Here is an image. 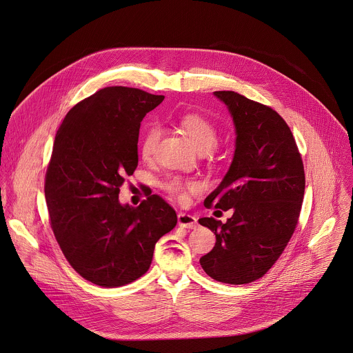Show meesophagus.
<instances>
[{"label":"esophagus","mask_w":353,"mask_h":353,"mask_svg":"<svg viewBox=\"0 0 353 353\" xmlns=\"http://www.w3.org/2000/svg\"><path fill=\"white\" fill-rule=\"evenodd\" d=\"M177 221H179V225L180 227H184V228H196L198 227V220L196 217L191 216V214H187V213H179L177 216Z\"/></svg>","instance_id":"1"}]
</instances>
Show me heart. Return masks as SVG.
Instances as JSON below:
<instances>
[{
    "label": "heart",
    "mask_w": 353,
    "mask_h": 353,
    "mask_svg": "<svg viewBox=\"0 0 353 353\" xmlns=\"http://www.w3.org/2000/svg\"><path fill=\"white\" fill-rule=\"evenodd\" d=\"M179 125L199 151H202V150L210 151L212 148L216 147L217 140H219L217 129L208 118H205L199 114L188 112L179 118ZM161 134H162V130L158 125H150L145 128L143 137H141V143H140V151L144 158L152 157V154L155 152V150L158 147ZM166 188L177 196H183L185 190H196L198 184L196 183H184L180 179H172L168 183Z\"/></svg>",
    "instance_id": "heart-1"
}]
</instances>
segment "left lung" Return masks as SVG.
<instances>
[{
  "label": "left lung",
  "mask_w": 353,
  "mask_h": 353,
  "mask_svg": "<svg viewBox=\"0 0 353 353\" xmlns=\"http://www.w3.org/2000/svg\"><path fill=\"white\" fill-rule=\"evenodd\" d=\"M214 96L234 121L235 152L203 203L234 213L227 223L199 219L216 235L213 250L199 263L217 282L245 285L267 274L294 232L305 191L304 165L290 128L275 110L232 90Z\"/></svg>",
  "instance_id": "1"
}]
</instances>
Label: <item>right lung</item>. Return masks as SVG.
Instances as JSON below:
<instances>
[{
    "label": "right lung",
    "mask_w": 353,
    "mask_h": 353,
    "mask_svg": "<svg viewBox=\"0 0 353 353\" xmlns=\"http://www.w3.org/2000/svg\"><path fill=\"white\" fill-rule=\"evenodd\" d=\"M165 96L108 86L75 104L63 119L45 177L54 238L70 265L101 288L144 275L155 243L177 224L161 196L137 208L118 201L139 163L140 122Z\"/></svg>",
    "instance_id": "right-lung-1"
}]
</instances>
